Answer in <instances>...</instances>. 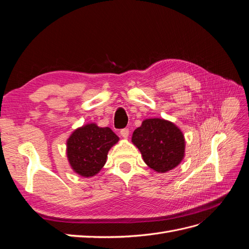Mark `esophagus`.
I'll return each instance as SVG.
<instances>
[{"label":"esophagus","mask_w":249,"mask_h":249,"mask_svg":"<svg viewBox=\"0 0 249 249\" xmlns=\"http://www.w3.org/2000/svg\"><path fill=\"white\" fill-rule=\"evenodd\" d=\"M129 130L127 129H123L122 131H120V135H122V137L124 138V139H127V137H129Z\"/></svg>","instance_id":"1"}]
</instances>
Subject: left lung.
Returning a JSON list of instances; mask_svg holds the SVG:
<instances>
[{"instance_id":"obj_1","label":"left lung","mask_w":249,"mask_h":249,"mask_svg":"<svg viewBox=\"0 0 249 249\" xmlns=\"http://www.w3.org/2000/svg\"><path fill=\"white\" fill-rule=\"evenodd\" d=\"M133 144L142 155L149 168L165 173L183 161L185 137L180 129L169 120L147 118L134 131Z\"/></svg>"}]
</instances>
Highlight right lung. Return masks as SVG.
Wrapping results in <instances>:
<instances>
[{
  "mask_svg": "<svg viewBox=\"0 0 249 249\" xmlns=\"http://www.w3.org/2000/svg\"><path fill=\"white\" fill-rule=\"evenodd\" d=\"M119 138L110 127L87 124L74 130L66 141V156L73 172L83 178L97 175L106 164L108 152Z\"/></svg>",
  "mask_w": 249,
  "mask_h": 249,
  "instance_id": "obj_1",
  "label": "right lung"
}]
</instances>
